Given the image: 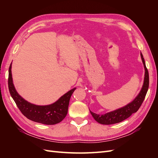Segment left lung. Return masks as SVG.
Instances as JSON below:
<instances>
[{"label": "left lung", "mask_w": 158, "mask_h": 158, "mask_svg": "<svg viewBox=\"0 0 158 158\" xmlns=\"http://www.w3.org/2000/svg\"><path fill=\"white\" fill-rule=\"evenodd\" d=\"M140 55L145 69V74L144 83H143L142 88L140 93L138 94L133 101L127 104V106L106 114H99L93 113L89 110L92 117L98 123L102 124V125H112V124L120 123L128 118L132 113H136L140 107L146 97L148 87H149V74H148V71L146 66L145 60L143 58V55L142 54H140Z\"/></svg>", "instance_id": "1"}]
</instances>
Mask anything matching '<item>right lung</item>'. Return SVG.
<instances>
[{"mask_svg": "<svg viewBox=\"0 0 158 158\" xmlns=\"http://www.w3.org/2000/svg\"><path fill=\"white\" fill-rule=\"evenodd\" d=\"M12 63L8 70V89L14 101L22 113L28 119L44 125H52L61 122L68 113L72 94L76 88L70 89L56 102L47 106H37L27 102L18 94L14 87L12 76Z\"/></svg>", "mask_w": 158, "mask_h": 158, "instance_id": "right-lung-1", "label": "right lung"}]
</instances>
